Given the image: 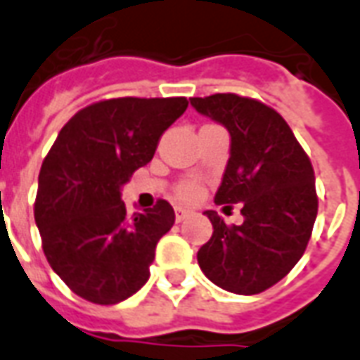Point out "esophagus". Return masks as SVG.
Here are the masks:
<instances>
[{
  "instance_id": "obj_1",
  "label": "esophagus",
  "mask_w": 360,
  "mask_h": 360,
  "mask_svg": "<svg viewBox=\"0 0 360 360\" xmlns=\"http://www.w3.org/2000/svg\"><path fill=\"white\" fill-rule=\"evenodd\" d=\"M188 215H191V212H188V210H185V207H175V221H177V223H181V221L183 219H187Z\"/></svg>"
}]
</instances>
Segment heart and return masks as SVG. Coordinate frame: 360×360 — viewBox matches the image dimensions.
<instances>
[{
	"mask_svg": "<svg viewBox=\"0 0 360 360\" xmlns=\"http://www.w3.org/2000/svg\"><path fill=\"white\" fill-rule=\"evenodd\" d=\"M212 126V124H210ZM206 127V126H204ZM173 193L175 196L183 202H194L202 193V187L200 183H196V181H191V179H185V181H179L175 188H173Z\"/></svg>",
	"mask_w": 360,
	"mask_h": 360,
	"instance_id": "heart-1",
	"label": "heart"
}]
</instances>
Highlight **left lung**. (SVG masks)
<instances>
[{"label": "left lung", "instance_id": "left-lung-1", "mask_svg": "<svg viewBox=\"0 0 360 360\" xmlns=\"http://www.w3.org/2000/svg\"><path fill=\"white\" fill-rule=\"evenodd\" d=\"M191 105L231 133V158L215 204L242 201V225L206 212L212 238L198 250V265L219 288L262 294L282 281L309 244L319 196L315 172L286 120L262 101L236 93L193 97Z\"/></svg>", "mask_w": 360, "mask_h": 360}]
</instances>
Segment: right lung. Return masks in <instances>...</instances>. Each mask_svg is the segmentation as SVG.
<instances>
[{"mask_svg":"<svg viewBox=\"0 0 360 360\" xmlns=\"http://www.w3.org/2000/svg\"><path fill=\"white\" fill-rule=\"evenodd\" d=\"M187 106L185 97L97 101L66 122L45 156L34 202L41 248L87 302L114 305L148 281L175 212L160 198L129 215L120 188L153 160L162 133Z\"/></svg>","mask_w":360,"mask_h":360,"instance_id":"add662e5","label":"right lung"}]
</instances>
